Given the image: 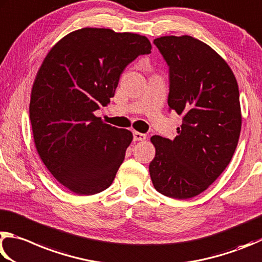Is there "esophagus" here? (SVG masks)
I'll return each mask as SVG.
<instances>
[{"mask_svg": "<svg viewBox=\"0 0 262 262\" xmlns=\"http://www.w3.org/2000/svg\"><path fill=\"white\" fill-rule=\"evenodd\" d=\"M147 138V136L144 134H140V132H134V140L135 141H143Z\"/></svg>", "mask_w": 262, "mask_h": 262, "instance_id": "34e87169", "label": "esophagus"}]
</instances>
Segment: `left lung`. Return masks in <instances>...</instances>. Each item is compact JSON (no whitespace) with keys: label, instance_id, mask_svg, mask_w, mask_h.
I'll return each mask as SVG.
<instances>
[{"label":"left lung","instance_id":"1","mask_svg":"<svg viewBox=\"0 0 262 262\" xmlns=\"http://www.w3.org/2000/svg\"><path fill=\"white\" fill-rule=\"evenodd\" d=\"M169 67L168 105L183 116L175 139L153 136L155 190L175 199L204 192L227 168L242 128L238 84L228 63L190 35L154 40Z\"/></svg>","mask_w":262,"mask_h":262}]
</instances>
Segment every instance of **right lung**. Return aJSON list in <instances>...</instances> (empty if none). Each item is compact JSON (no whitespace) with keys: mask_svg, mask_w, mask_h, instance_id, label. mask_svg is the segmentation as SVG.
<instances>
[{"mask_svg":"<svg viewBox=\"0 0 262 262\" xmlns=\"http://www.w3.org/2000/svg\"><path fill=\"white\" fill-rule=\"evenodd\" d=\"M150 49L144 35L85 27L59 40L41 64L30 101L34 144L50 173L73 193L112 185L134 136L94 112L110 102L126 66Z\"/></svg>","mask_w":262,"mask_h":262,"instance_id":"1","label":"right lung"}]
</instances>
